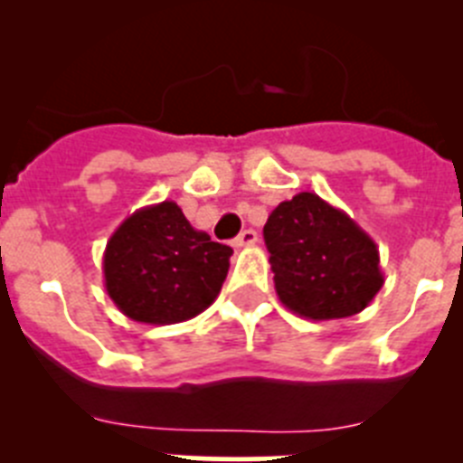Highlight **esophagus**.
<instances>
[{
	"label": "esophagus",
	"instance_id": "1",
	"mask_svg": "<svg viewBox=\"0 0 463 463\" xmlns=\"http://www.w3.org/2000/svg\"><path fill=\"white\" fill-rule=\"evenodd\" d=\"M255 243H257L255 229H243V232L234 239V248H245V245H255Z\"/></svg>",
	"mask_w": 463,
	"mask_h": 463
}]
</instances>
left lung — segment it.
<instances>
[{
	"label": "left lung",
	"instance_id": "8db88e82",
	"mask_svg": "<svg viewBox=\"0 0 463 463\" xmlns=\"http://www.w3.org/2000/svg\"><path fill=\"white\" fill-rule=\"evenodd\" d=\"M264 241L278 298L298 317H350L383 288L375 241L315 192H298L278 203L264 224Z\"/></svg>",
	"mask_w": 463,
	"mask_h": 463
}]
</instances>
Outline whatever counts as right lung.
Segmentation results:
<instances>
[{
    "label": "right lung",
    "mask_w": 463,
    "mask_h": 463,
    "mask_svg": "<svg viewBox=\"0 0 463 463\" xmlns=\"http://www.w3.org/2000/svg\"><path fill=\"white\" fill-rule=\"evenodd\" d=\"M232 248L192 227L175 202L134 211L104 250V288L129 320L175 325L218 298Z\"/></svg>",
    "instance_id": "1"
}]
</instances>
